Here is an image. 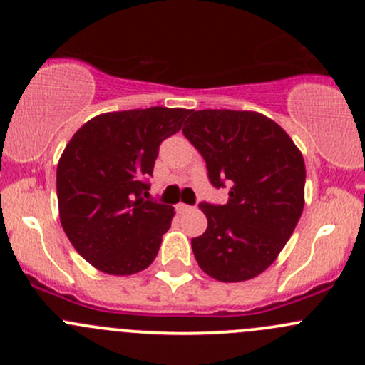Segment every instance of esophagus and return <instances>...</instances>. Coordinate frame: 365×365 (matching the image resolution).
<instances>
[{"label":"esophagus","instance_id":"34e87169","mask_svg":"<svg viewBox=\"0 0 365 365\" xmlns=\"http://www.w3.org/2000/svg\"><path fill=\"white\" fill-rule=\"evenodd\" d=\"M190 210H192V208H190L189 205H183V203H178V205H176V212H178V213L190 212Z\"/></svg>","mask_w":365,"mask_h":365}]
</instances>
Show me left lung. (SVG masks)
<instances>
[{"mask_svg": "<svg viewBox=\"0 0 365 365\" xmlns=\"http://www.w3.org/2000/svg\"><path fill=\"white\" fill-rule=\"evenodd\" d=\"M183 135L203 155L212 185H230L226 205H200L208 227L192 238L197 264L220 282L257 277L277 259L304 210L300 150L256 111H190Z\"/></svg>", "mask_w": 365, "mask_h": 365, "instance_id": "obj_1", "label": "left lung"}]
</instances>
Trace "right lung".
<instances>
[{
  "label": "right lung",
  "mask_w": 365,
  "mask_h": 365,
  "mask_svg": "<svg viewBox=\"0 0 365 365\" xmlns=\"http://www.w3.org/2000/svg\"><path fill=\"white\" fill-rule=\"evenodd\" d=\"M189 109L104 113L83 125L58 162V208L70 244L97 270H145L171 227L175 208L150 200L159 146L182 128Z\"/></svg>",
  "instance_id": "add662e5"
}]
</instances>
